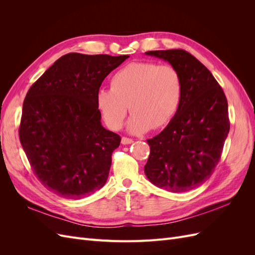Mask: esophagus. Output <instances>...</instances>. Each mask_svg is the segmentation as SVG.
<instances>
[{
    "label": "esophagus",
    "instance_id": "34e87169",
    "mask_svg": "<svg viewBox=\"0 0 255 255\" xmlns=\"http://www.w3.org/2000/svg\"><path fill=\"white\" fill-rule=\"evenodd\" d=\"M121 143L122 144H130V143H133V139H130V138H128V137H122Z\"/></svg>",
    "mask_w": 255,
    "mask_h": 255
}]
</instances>
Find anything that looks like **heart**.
Here are the masks:
<instances>
[{
  "label": "heart",
  "instance_id": "b5f03b06",
  "mask_svg": "<svg viewBox=\"0 0 255 255\" xmlns=\"http://www.w3.org/2000/svg\"><path fill=\"white\" fill-rule=\"evenodd\" d=\"M182 96L180 74L170 65L135 61L122 68L111 80V89L97 92L96 104L105 125L119 129L128 111L130 133L159 128L170 121Z\"/></svg>",
  "mask_w": 255,
  "mask_h": 255
}]
</instances>
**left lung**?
I'll use <instances>...</instances> for the list:
<instances>
[{
	"label": "left lung",
	"instance_id": "obj_1",
	"mask_svg": "<svg viewBox=\"0 0 255 255\" xmlns=\"http://www.w3.org/2000/svg\"><path fill=\"white\" fill-rule=\"evenodd\" d=\"M167 60L179 72L182 96L168 126L148 139L144 173L151 183L171 192L197 188L219 163L230 130L228 101L210 70L182 49L145 52Z\"/></svg>",
	"mask_w": 255,
	"mask_h": 255
}]
</instances>
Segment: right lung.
<instances>
[{"instance_id":"obj_1","label":"right lung","mask_w":255,"mask_h":255,"mask_svg":"<svg viewBox=\"0 0 255 255\" xmlns=\"http://www.w3.org/2000/svg\"><path fill=\"white\" fill-rule=\"evenodd\" d=\"M128 57L66 54L27 91L20 142L38 180L59 197L81 199L107 181L121 138L102 127L96 97Z\"/></svg>"}]
</instances>
